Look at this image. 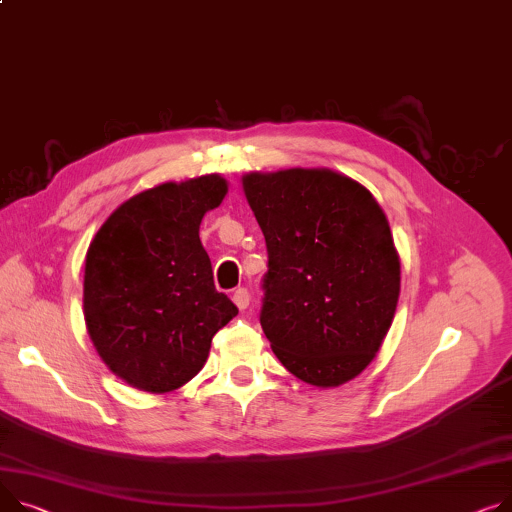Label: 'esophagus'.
<instances>
[{
  "instance_id": "34e87169",
  "label": "esophagus",
  "mask_w": 512,
  "mask_h": 512,
  "mask_svg": "<svg viewBox=\"0 0 512 512\" xmlns=\"http://www.w3.org/2000/svg\"><path fill=\"white\" fill-rule=\"evenodd\" d=\"M232 300H234V304L238 306V309L245 311L247 306H249V302H251L249 290H247V288H236V290H234V294H232Z\"/></svg>"
}]
</instances>
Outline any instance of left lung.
Here are the masks:
<instances>
[{
	"mask_svg": "<svg viewBox=\"0 0 512 512\" xmlns=\"http://www.w3.org/2000/svg\"><path fill=\"white\" fill-rule=\"evenodd\" d=\"M267 245L261 327L300 381L337 387L377 356L399 300V255L372 193L329 168L243 177Z\"/></svg>",
	"mask_w": 512,
	"mask_h": 512,
	"instance_id": "obj_1",
	"label": "left lung"
}]
</instances>
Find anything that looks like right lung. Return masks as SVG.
Returning <instances> with one entry per match:
<instances>
[{"label":"right lung","instance_id":"right-lung-1","mask_svg":"<svg viewBox=\"0 0 512 512\" xmlns=\"http://www.w3.org/2000/svg\"><path fill=\"white\" fill-rule=\"evenodd\" d=\"M228 191L220 175L133 195L86 253L84 319L92 344L127 385L168 393L189 383L212 337L238 309L218 292L199 224Z\"/></svg>","mask_w":512,"mask_h":512}]
</instances>
